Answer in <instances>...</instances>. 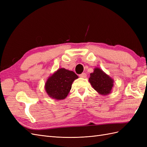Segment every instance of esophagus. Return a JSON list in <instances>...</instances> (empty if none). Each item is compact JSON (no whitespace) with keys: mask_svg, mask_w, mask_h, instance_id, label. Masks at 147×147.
Listing matches in <instances>:
<instances>
[{"mask_svg":"<svg viewBox=\"0 0 147 147\" xmlns=\"http://www.w3.org/2000/svg\"><path fill=\"white\" fill-rule=\"evenodd\" d=\"M79 77H81V78H86V74L82 73V74H80V75H79Z\"/></svg>","mask_w":147,"mask_h":147,"instance_id":"obj_1","label":"esophagus"}]
</instances>
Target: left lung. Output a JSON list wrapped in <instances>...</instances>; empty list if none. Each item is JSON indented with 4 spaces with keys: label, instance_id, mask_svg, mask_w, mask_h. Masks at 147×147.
Listing matches in <instances>:
<instances>
[{
    "label": "left lung",
    "instance_id": "8db88e82",
    "mask_svg": "<svg viewBox=\"0 0 147 147\" xmlns=\"http://www.w3.org/2000/svg\"><path fill=\"white\" fill-rule=\"evenodd\" d=\"M89 82L92 88L101 95L110 94L113 86V80L97 67L90 74Z\"/></svg>",
    "mask_w": 147,
    "mask_h": 147
}]
</instances>
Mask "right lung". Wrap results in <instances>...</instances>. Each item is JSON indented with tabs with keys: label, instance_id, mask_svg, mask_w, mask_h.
Returning a JSON list of instances; mask_svg holds the SVG:
<instances>
[{
	"label": "right lung",
	"instance_id": "obj_1",
	"mask_svg": "<svg viewBox=\"0 0 147 147\" xmlns=\"http://www.w3.org/2000/svg\"><path fill=\"white\" fill-rule=\"evenodd\" d=\"M78 78L73 71L59 69L48 78L45 85V91L53 99H64L71 90L73 82Z\"/></svg>",
	"mask_w": 147,
	"mask_h": 147
}]
</instances>
